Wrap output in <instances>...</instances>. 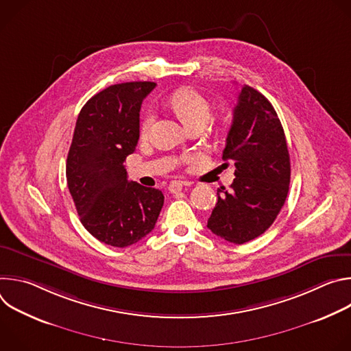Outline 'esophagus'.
Returning a JSON list of instances; mask_svg holds the SVG:
<instances>
[{
  "label": "esophagus",
  "instance_id": "esophagus-1",
  "mask_svg": "<svg viewBox=\"0 0 351 351\" xmlns=\"http://www.w3.org/2000/svg\"><path fill=\"white\" fill-rule=\"evenodd\" d=\"M182 189H183V183L182 182H171V184H169V187H168V190L171 191V193H179V191H182Z\"/></svg>",
  "mask_w": 351,
  "mask_h": 351
}]
</instances>
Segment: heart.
<instances>
[{"instance_id":"1","label":"heart","mask_w":351,"mask_h":351,"mask_svg":"<svg viewBox=\"0 0 351 351\" xmlns=\"http://www.w3.org/2000/svg\"><path fill=\"white\" fill-rule=\"evenodd\" d=\"M169 106L176 115L189 126L207 125L213 115V107L208 99L194 88H180L169 98ZM157 115L153 110H148L141 121V134L147 136L156 123Z\"/></svg>"}]
</instances>
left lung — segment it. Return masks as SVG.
I'll return each instance as SVG.
<instances>
[{"instance_id":"8db88e82","label":"left lung","mask_w":351,"mask_h":351,"mask_svg":"<svg viewBox=\"0 0 351 351\" xmlns=\"http://www.w3.org/2000/svg\"><path fill=\"white\" fill-rule=\"evenodd\" d=\"M222 158L234 165L236 178L229 191L218 189L207 228L226 241L243 244L274 223L290 183L282 123L272 104L253 87L243 86L239 93Z\"/></svg>"}]
</instances>
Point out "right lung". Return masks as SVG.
<instances>
[{"label": "right lung", "mask_w": 351, "mask_h": 351, "mask_svg": "<svg viewBox=\"0 0 351 351\" xmlns=\"http://www.w3.org/2000/svg\"><path fill=\"white\" fill-rule=\"evenodd\" d=\"M157 84L129 82L93 95L82 108L66 160L80 222L97 240L128 247L156 226L164 194L128 180L125 160L140 136V107Z\"/></svg>", "instance_id": "right-lung-1"}]
</instances>
